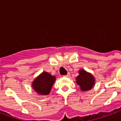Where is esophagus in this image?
<instances>
[{
	"label": "esophagus",
	"mask_w": 121,
	"mask_h": 121,
	"mask_svg": "<svg viewBox=\"0 0 121 121\" xmlns=\"http://www.w3.org/2000/svg\"><path fill=\"white\" fill-rule=\"evenodd\" d=\"M70 76V74H69V73H68L67 75H65V76H64V77H66V78H69Z\"/></svg>",
	"instance_id": "1"
}]
</instances>
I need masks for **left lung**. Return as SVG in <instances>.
I'll list each match as a JSON object with an SVG mask.
<instances>
[{
    "mask_svg": "<svg viewBox=\"0 0 121 121\" xmlns=\"http://www.w3.org/2000/svg\"><path fill=\"white\" fill-rule=\"evenodd\" d=\"M76 83L81 91L86 92L91 90L94 86L95 79L92 74L84 69L79 70V75L76 77Z\"/></svg>",
    "mask_w": 121,
    "mask_h": 121,
    "instance_id": "left-lung-1",
    "label": "left lung"
}]
</instances>
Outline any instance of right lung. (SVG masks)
Wrapping results in <instances>:
<instances>
[{
    "label": "right lung",
    "instance_id": "add662e5",
    "mask_svg": "<svg viewBox=\"0 0 121 121\" xmlns=\"http://www.w3.org/2000/svg\"><path fill=\"white\" fill-rule=\"evenodd\" d=\"M56 79L55 76L43 71L33 80L32 88L38 95H49Z\"/></svg>",
    "mask_w": 121,
    "mask_h": 121
}]
</instances>
